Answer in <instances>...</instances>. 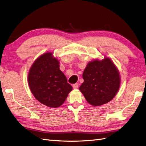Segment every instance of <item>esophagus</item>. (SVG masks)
I'll return each mask as SVG.
<instances>
[{"label":"esophagus","mask_w":146,"mask_h":146,"mask_svg":"<svg viewBox=\"0 0 146 146\" xmlns=\"http://www.w3.org/2000/svg\"><path fill=\"white\" fill-rule=\"evenodd\" d=\"M78 88V83L74 84V85H73V88H74V89H77Z\"/></svg>","instance_id":"obj_1"}]
</instances>
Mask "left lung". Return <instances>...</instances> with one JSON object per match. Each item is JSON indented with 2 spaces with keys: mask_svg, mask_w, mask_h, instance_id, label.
I'll return each instance as SVG.
<instances>
[{
  "mask_svg": "<svg viewBox=\"0 0 146 146\" xmlns=\"http://www.w3.org/2000/svg\"><path fill=\"white\" fill-rule=\"evenodd\" d=\"M84 82L79 88L87 102L100 106L111 101L120 86L121 79L116 66L109 58L90 62L83 74Z\"/></svg>",
  "mask_w": 146,
  "mask_h": 146,
  "instance_id": "1",
  "label": "left lung"
}]
</instances>
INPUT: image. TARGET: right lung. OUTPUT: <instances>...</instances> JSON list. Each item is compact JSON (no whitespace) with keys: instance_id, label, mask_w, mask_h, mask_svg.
Segmentation results:
<instances>
[{"instance_id":"right-lung-1","label":"right lung","mask_w":146,"mask_h":146,"mask_svg":"<svg viewBox=\"0 0 146 146\" xmlns=\"http://www.w3.org/2000/svg\"><path fill=\"white\" fill-rule=\"evenodd\" d=\"M59 63L51 52L45 53L35 61L28 76L30 89L35 98L50 108L62 105L72 90L60 70Z\"/></svg>"}]
</instances>
